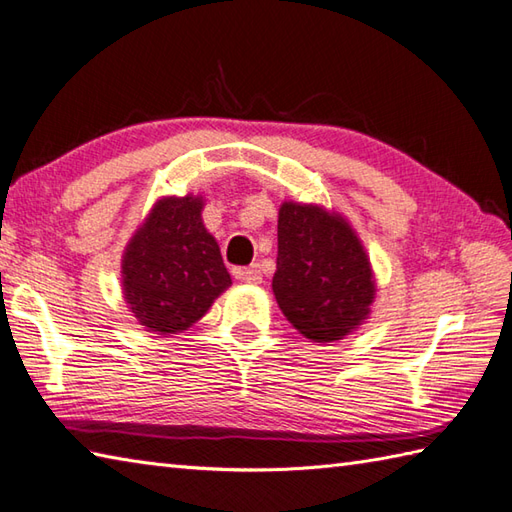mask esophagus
Masks as SVG:
<instances>
[{
	"mask_svg": "<svg viewBox=\"0 0 512 512\" xmlns=\"http://www.w3.org/2000/svg\"><path fill=\"white\" fill-rule=\"evenodd\" d=\"M235 277H237L239 281H244V284H250V286L262 284V273H259V268H257V266L235 268Z\"/></svg>",
	"mask_w": 512,
	"mask_h": 512,
	"instance_id": "obj_1",
	"label": "esophagus"
}]
</instances>
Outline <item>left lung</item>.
<instances>
[{
  "label": "left lung",
  "instance_id": "left-lung-1",
  "mask_svg": "<svg viewBox=\"0 0 512 512\" xmlns=\"http://www.w3.org/2000/svg\"><path fill=\"white\" fill-rule=\"evenodd\" d=\"M273 292L306 339L332 343L352 334L372 312L376 281L350 222L317 204H281Z\"/></svg>",
  "mask_w": 512,
  "mask_h": 512
}]
</instances>
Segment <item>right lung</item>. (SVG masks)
Here are the masks:
<instances>
[{
  "instance_id": "add662e5",
  "label": "right lung",
  "mask_w": 512,
  "mask_h": 512,
  "mask_svg": "<svg viewBox=\"0 0 512 512\" xmlns=\"http://www.w3.org/2000/svg\"><path fill=\"white\" fill-rule=\"evenodd\" d=\"M200 195L162 198L123 253V295L140 325L176 334L200 321L231 286L220 246L202 222Z\"/></svg>"
}]
</instances>
